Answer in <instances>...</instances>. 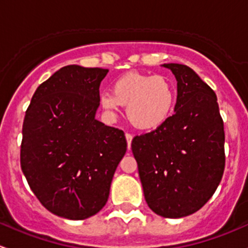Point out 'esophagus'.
<instances>
[{
    "label": "esophagus",
    "mask_w": 248,
    "mask_h": 248,
    "mask_svg": "<svg viewBox=\"0 0 248 248\" xmlns=\"http://www.w3.org/2000/svg\"><path fill=\"white\" fill-rule=\"evenodd\" d=\"M125 139H126V142H127V149H130V148H131L132 135L131 134H125Z\"/></svg>",
    "instance_id": "esophagus-1"
}]
</instances>
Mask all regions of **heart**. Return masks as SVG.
I'll return each instance as SVG.
<instances>
[{
    "instance_id": "obj_1",
    "label": "heart",
    "mask_w": 248,
    "mask_h": 248,
    "mask_svg": "<svg viewBox=\"0 0 248 248\" xmlns=\"http://www.w3.org/2000/svg\"><path fill=\"white\" fill-rule=\"evenodd\" d=\"M175 99V87L166 76L129 71L114 80L112 93H101L100 105L108 114L126 106L127 119L136 129L154 130L170 118Z\"/></svg>"
}]
</instances>
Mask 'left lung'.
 <instances>
[{
    "label": "left lung",
    "mask_w": 248,
    "mask_h": 248,
    "mask_svg": "<svg viewBox=\"0 0 248 248\" xmlns=\"http://www.w3.org/2000/svg\"><path fill=\"white\" fill-rule=\"evenodd\" d=\"M177 78L175 113L134 137L144 198L157 215L180 218L200 210L224 170V130L213 89L187 65L163 64Z\"/></svg>",
    "instance_id": "obj_1"
}]
</instances>
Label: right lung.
Instances as JSON below:
<instances>
[{
	"mask_svg": "<svg viewBox=\"0 0 248 248\" xmlns=\"http://www.w3.org/2000/svg\"><path fill=\"white\" fill-rule=\"evenodd\" d=\"M107 73L61 68L38 87L26 111L21 170L35 197L61 217L85 219L99 213L126 152L124 132L95 119Z\"/></svg>",
	"mask_w": 248,
	"mask_h": 248,
	"instance_id": "obj_1",
	"label": "right lung"
}]
</instances>
